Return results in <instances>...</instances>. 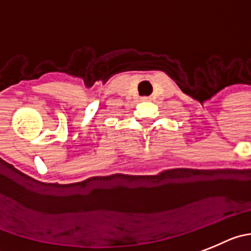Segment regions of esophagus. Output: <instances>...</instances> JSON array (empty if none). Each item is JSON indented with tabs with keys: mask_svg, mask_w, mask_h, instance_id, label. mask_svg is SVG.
Masks as SVG:
<instances>
[{
	"mask_svg": "<svg viewBox=\"0 0 251 251\" xmlns=\"http://www.w3.org/2000/svg\"><path fill=\"white\" fill-rule=\"evenodd\" d=\"M141 100H142V101H150V100H151V98H150V97H144V98H141Z\"/></svg>",
	"mask_w": 251,
	"mask_h": 251,
	"instance_id": "esophagus-1",
	"label": "esophagus"
}]
</instances>
